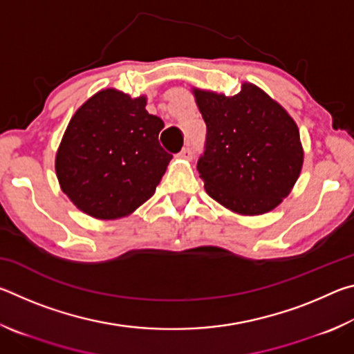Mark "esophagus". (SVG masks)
I'll return each mask as SVG.
<instances>
[{"instance_id":"esophagus-1","label":"esophagus","mask_w":354,"mask_h":354,"mask_svg":"<svg viewBox=\"0 0 354 354\" xmlns=\"http://www.w3.org/2000/svg\"><path fill=\"white\" fill-rule=\"evenodd\" d=\"M192 156H194V153H192V148H190V147H184V148L181 149V153H179V158L187 159V160L192 159Z\"/></svg>"}]
</instances>
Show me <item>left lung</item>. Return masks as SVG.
I'll use <instances>...</instances> for the list:
<instances>
[{
    "label": "left lung",
    "instance_id": "8db88e82",
    "mask_svg": "<svg viewBox=\"0 0 354 354\" xmlns=\"http://www.w3.org/2000/svg\"><path fill=\"white\" fill-rule=\"evenodd\" d=\"M206 123L196 164L207 195L242 215H261L290 194L303 167L299 131L283 106L243 82L234 97L194 88Z\"/></svg>",
    "mask_w": 354,
    "mask_h": 354
}]
</instances>
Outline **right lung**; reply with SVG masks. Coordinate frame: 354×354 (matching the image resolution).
I'll use <instances>...</instances> for the list:
<instances>
[{"instance_id":"right-lung-1","label":"right lung","mask_w":354,"mask_h":354,"mask_svg":"<svg viewBox=\"0 0 354 354\" xmlns=\"http://www.w3.org/2000/svg\"><path fill=\"white\" fill-rule=\"evenodd\" d=\"M147 98L104 88L71 117L56 154V175L73 205L115 220L149 200L173 156L159 143L164 122Z\"/></svg>"}]
</instances>
